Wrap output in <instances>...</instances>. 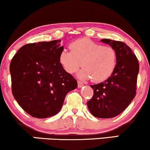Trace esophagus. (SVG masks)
Wrapping results in <instances>:
<instances>
[{"label": "esophagus", "instance_id": "esophagus-1", "mask_svg": "<svg viewBox=\"0 0 150 150\" xmlns=\"http://www.w3.org/2000/svg\"><path fill=\"white\" fill-rule=\"evenodd\" d=\"M83 86V83L82 82H80V81H77V86H78L79 88L82 87Z\"/></svg>", "mask_w": 150, "mask_h": 150}]
</instances>
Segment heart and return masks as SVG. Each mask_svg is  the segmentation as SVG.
<instances>
[{
	"mask_svg": "<svg viewBox=\"0 0 150 150\" xmlns=\"http://www.w3.org/2000/svg\"><path fill=\"white\" fill-rule=\"evenodd\" d=\"M70 52L63 50L59 56L61 66L66 73L73 74L81 67L78 76L98 83L111 76L116 68L117 54L114 47L103 46L89 39H79L69 45Z\"/></svg>",
	"mask_w": 150,
	"mask_h": 150,
	"instance_id": "obj_1",
	"label": "heart"
}]
</instances>
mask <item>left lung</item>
Instances as JSON below:
<instances>
[{"mask_svg": "<svg viewBox=\"0 0 150 150\" xmlns=\"http://www.w3.org/2000/svg\"><path fill=\"white\" fill-rule=\"evenodd\" d=\"M101 41L115 49L117 66L109 78L91 85L93 95L87 102V106L94 117L108 119L121 114L134 98L139 64L136 56L124 42L109 39Z\"/></svg>", "mask_w": 150, "mask_h": 150, "instance_id": "1", "label": "left lung"}]
</instances>
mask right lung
I'll return each mask as SVG.
<instances>
[{"instance_id": "add662e5", "label": "right lung", "mask_w": 150, "mask_h": 150, "mask_svg": "<svg viewBox=\"0 0 150 150\" xmlns=\"http://www.w3.org/2000/svg\"><path fill=\"white\" fill-rule=\"evenodd\" d=\"M61 41L25 45L10 63L12 95L23 110L35 118L57 115L66 94L77 87V80L59 63L64 50Z\"/></svg>"}]
</instances>
